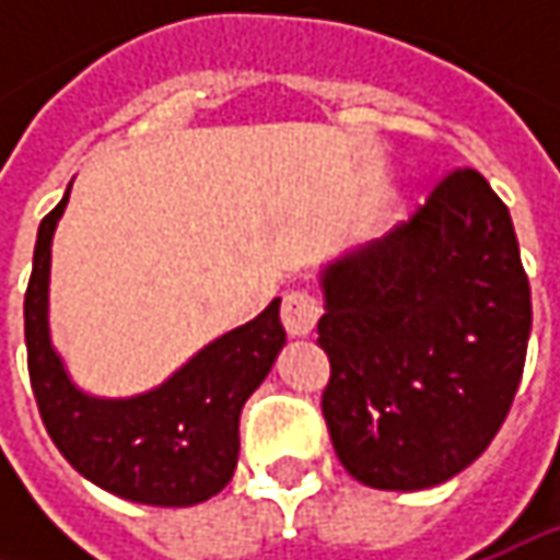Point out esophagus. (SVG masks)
I'll return each instance as SVG.
<instances>
[{
    "label": "esophagus",
    "mask_w": 560,
    "mask_h": 560,
    "mask_svg": "<svg viewBox=\"0 0 560 560\" xmlns=\"http://www.w3.org/2000/svg\"><path fill=\"white\" fill-rule=\"evenodd\" d=\"M280 317H283V327L290 330V336H308L320 317V302L308 290H292L283 299Z\"/></svg>",
    "instance_id": "1"
}]
</instances>
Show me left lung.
I'll return each mask as SVG.
<instances>
[{"label": "left lung", "instance_id": "left-lung-1", "mask_svg": "<svg viewBox=\"0 0 560 560\" xmlns=\"http://www.w3.org/2000/svg\"><path fill=\"white\" fill-rule=\"evenodd\" d=\"M324 420L358 483L430 489L477 462L524 374L529 283L505 202L452 171L389 236L320 270Z\"/></svg>", "mask_w": 560, "mask_h": 560}]
</instances>
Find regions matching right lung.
Wrapping results in <instances>:
<instances>
[{
  "instance_id": "right-lung-1",
  "label": "right lung",
  "mask_w": 560,
  "mask_h": 560,
  "mask_svg": "<svg viewBox=\"0 0 560 560\" xmlns=\"http://www.w3.org/2000/svg\"><path fill=\"white\" fill-rule=\"evenodd\" d=\"M68 196L71 184L39 224L24 295L27 368L43 423L77 474L105 492L159 508L208 502L233 480L243 405L287 346L280 299L211 339L159 386L127 398L93 396L71 380L49 330L52 236Z\"/></svg>"
}]
</instances>
